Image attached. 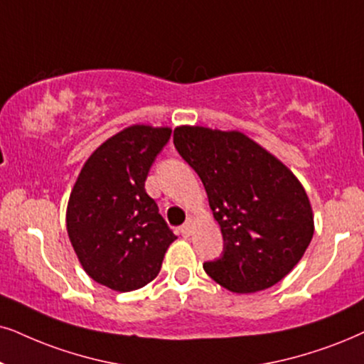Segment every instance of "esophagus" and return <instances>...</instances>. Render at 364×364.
I'll use <instances>...</instances> for the list:
<instances>
[{"mask_svg":"<svg viewBox=\"0 0 364 364\" xmlns=\"http://www.w3.org/2000/svg\"><path fill=\"white\" fill-rule=\"evenodd\" d=\"M191 230H193V216H190V218L186 220V223L183 225V227H181V233H183V235H190Z\"/></svg>","mask_w":364,"mask_h":364,"instance_id":"obj_1","label":"esophagus"}]
</instances>
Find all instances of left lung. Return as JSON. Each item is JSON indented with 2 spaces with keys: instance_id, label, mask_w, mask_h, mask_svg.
Wrapping results in <instances>:
<instances>
[{
  "instance_id": "8db88e82",
  "label": "left lung",
  "mask_w": 364,
  "mask_h": 364,
  "mask_svg": "<svg viewBox=\"0 0 364 364\" xmlns=\"http://www.w3.org/2000/svg\"><path fill=\"white\" fill-rule=\"evenodd\" d=\"M173 142L200 176L222 228L223 252L205 262V272L240 294L282 280L314 235L309 198L299 179L242 132L181 126Z\"/></svg>"
}]
</instances>
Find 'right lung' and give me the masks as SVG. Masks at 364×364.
I'll use <instances>...</instances> for the list:
<instances>
[{
	"mask_svg": "<svg viewBox=\"0 0 364 364\" xmlns=\"http://www.w3.org/2000/svg\"><path fill=\"white\" fill-rule=\"evenodd\" d=\"M171 129L131 126L87 159L67 208V232L82 267L95 282L136 291L159 274L176 240L144 183Z\"/></svg>",
	"mask_w": 364,
	"mask_h": 364,
	"instance_id": "1",
	"label": "right lung"
}]
</instances>
